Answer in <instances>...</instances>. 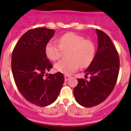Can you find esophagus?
Here are the masks:
<instances>
[{
  "label": "esophagus",
  "instance_id": "obj_1",
  "mask_svg": "<svg viewBox=\"0 0 131 131\" xmlns=\"http://www.w3.org/2000/svg\"><path fill=\"white\" fill-rule=\"evenodd\" d=\"M70 77H71L69 76V75H64V80H65V81H67V80L70 79Z\"/></svg>",
  "mask_w": 131,
  "mask_h": 131
}]
</instances>
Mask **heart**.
Returning <instances> with one entry per match:
<instances>
[{
	"label": "heart",
	"mask_w": 131,
	"mask_h": 131,
	"mask_svg": "<svg viewBox=\"0 0 131 131\" xmlns=\"http://www.w3.org/2000/svg\"><path fill=\"white\" fill-rule=\"evenodd\" d=\"M59 44L52 40L49 41L45 47L47 57L52 61L60 58L62 49H69L67 52L68 58L59 61L55 64L56 70L64 74H71L79 69L89 66L94 56V47L89 40L83 37L69 32L58 38Z\"/></svg>",
	"instance_id": "b5f03b06"
}]
</instances>
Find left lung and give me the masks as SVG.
Masks as SVG:
<instances>
[{
  "label": "left lung",
  "instance_id": "left-lung-1",
  "mask_svg": "<svg viewBox=\"0 0 131 131\" xmlns=\"http://www.w3.org/2000/svg\"><path fill=\"white\" fill-rule=\"evenodd\" d=\"M97 35V49L94 58L84 71L90 80L77 79L73 89L77 102L84 107H92L103 102L112 92L117 82L120 67L118 54L110 38L100 30Z\"/></svg>",
  "mask_w": 131,
  "mask_h": 131
}]
</instances>
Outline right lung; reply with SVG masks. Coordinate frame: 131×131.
<instances>
[{"instance_id":"1","label":"right lung","mask_w":131,"mask_h":131,"mask_svg":"<svg viewBox=\"0 0 131 131\" xmlns=\"http://www.w3.org/2000/svg\"><path fill=\"white\" fill-rule=\"evenodd\" d=\"M54 33L43 27L28 30L21 37L12 54V72L18 90L27 101L39 106L54 102L64 81L61 72L44 77L53 67L45 47Z\"/></svg>"}]
</instances>
